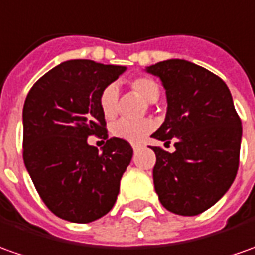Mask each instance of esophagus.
Returning a JSON list of instances; mask_svg holds the SVG:
<instances>
[{"instance_id": "esophagus-1", "label": "esophagus", "mask_w": 255, "mask_h": 255, "mask_svg": "<svg viewBox=\"0 0 255 255\" xmlns=\"http://www.w3.org/2000/svg\"><path fill=\"white\" fill-rule=\"evenodd\" d=\"M141 146H142L141 143H132V149L134 150H138Z\"/></svg>"}]
</instances>
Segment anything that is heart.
Returning a JSON list of instances; mask_svg holds the SVG:
<instances>
[{
	"label": "heart",
	"instance_id": "1",
	"mask_svg": "<svg viewBox=\"0 0 255 255\" xmlns=\"http://www.w3.org/2000/svg\"><path fill=\"white\" fill-rule=\"evenodd\" d=\"M131 88L135 93H138L143 100L148 103H153L159 99L160 88L155 79L149 77H138L131 82ZM99 106L103 117L107 120H112L116 117L119 110V91L114 85L106 86L100 93ZM153 129V123L150 120L141 121H127L119 120L110 126V132L113 136L123 139V141L138 143L142 142Z\"/></svg>",
	"mask_w": 255,
	"mask_h": 255
}]
</instances>
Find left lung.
I'll return each instance as SVG.
<instances>
[{
    "label": "left lung",
    "mask_w": 255,
    "mask_h": 255,
    "mask_svg": "<svg viewBox=\"0 0 255 255\" xmlns=\"http://www.w3.org/2000/svg\"><path fill=\"white\" fill-rule=\"evenodd\" d=\"M145 71L160 79L167 110L150 135L170 143L169 153L153 146V184L160 204L173 214L194 216L215 205L239 169L242 121L229 88L219 77L186 60H166Z\"/></svg>",
    "instance_id": "left-lung-1"
}]
</instances>
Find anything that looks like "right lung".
I'll return each instance as SVG.
<instances>
[{
  "label": "right lung",
  "instance_id": "right-lung-1",
  "mask_svg": "<svg viewBox=\"0 0 255 255\" xmlns=\"http://www.w3.org/2000/svg\"><path fill=\"white\" fill-rule=\"evenodd\" d=\"M127 67L68 60L33 85L23 105V162L47 208L58 218L89 223L116 204L132 159L127 141L110 138L99 150L91 135L107 136L99 99Z\"/></svg>",
  "mask_w": 255,
  "mask_h": 255
}]
</instances>
